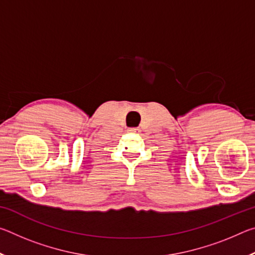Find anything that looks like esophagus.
Listing matches in <instances>:
<instances>
[{"label": "esophagus", "instance_id": "1", "mask_svg": "<svg viewBox=\"0 0 255 255\" xmlns=\"http://www.w3.org/2000/svg\"><path fill=\"white\" fill-rule=\"evenodd\" d=\"M139 129L137 127H131V128H128V132H137Z\"/></svg>", "mask_w": 255, "mask_h": 255}]
</instances>
